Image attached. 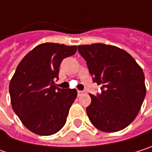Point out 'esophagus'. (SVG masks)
I'll return each instance as SVG.
<instances>
[{
	"label": "esophagus",
	"mask_w": 152,
	"mask_h": 152,
	"mask_svg": "<svg viewBox=\"0 0 152 152\" xmlns=\"http://www.w3.org/2000/svg\"><path fill=\"white\" fill-rule=\"evenodd\" d=\"M86 91H81V90H78V96H81L83 94H85Z\"/></svg>",
	"instance_id": "1"
}]
</instances>
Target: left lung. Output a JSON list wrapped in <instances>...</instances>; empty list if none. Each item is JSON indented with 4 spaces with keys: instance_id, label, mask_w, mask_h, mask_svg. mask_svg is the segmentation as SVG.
<instances>
[{
    "instance_id": "left-lung-1",
    "label": "left lung",
    "mask_w": 152,
    "mask_h": 152,
    "mask_svg": "<svg viewBox=\"0 0 152 152\" xmlns=\"http://www.w3.org/2000/svg\"><path fill=\"white\" fill-rule=\"evenodd\" d=\"M93 81L101 85V94L90 95L87 113L99 130L117 132L137 116L146 95L142 69L126 51L112 45H80Z\"/></svg>"
}]
</instances>
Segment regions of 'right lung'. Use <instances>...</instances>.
I'll list each match as a JSON object with an SVG mask.
<instances>
[{
  "mask_svg": "<svg viewBox=\"0 0 152 152\" xmlns=\"http://www.w3.org/2000/svg\"><path fill=\"white\" fill-rule=\"evenodd\" d=\"M76 51L77 46L42 43L18 64L10 83L11 105L33 133L51 135L64 126L77 90L59 88L54 80L58 79L63 59Z\"/></svg>",
  "mask_w": 152,
  "mask_h": 152,
  "instance_id": "right-lung-1",
  "label": "right lung"
}]
</instances>
